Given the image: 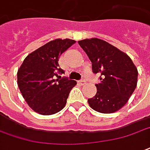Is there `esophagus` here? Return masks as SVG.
Listing matches in <instances>:
<instances>
[{
  "mask_svg": "<svg viewBox=\"0 0 150 150\" xmlns=\"http://www.w3.org/2000/svg\"><path fill=\"white\" fill-rule=\"evenodd\" d=\"M79 83H80L81 85H85V84L86 83V81L83 79H81V80L79 81Z\"/></svg>",
  "mask_w": 150,
  "mask_h": 150,
  "instance_id": "1",
  "label": "esophagus"
}]
</instances>
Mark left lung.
Masks as SVG:
<instances>
[{
	"instance_id": "left-lung-1",
	"label": "left lung",
	"mask_w": 150,
	"mask_h": 150,
	"mask_svg": "<svg viewBox=\"0 0 150 150\" xmlns=\"http://www.w3.org/2000/svg\"><path fill=\"white\" fill-rule=\"evenodd\" d=\"M91 61L92 71L100 74L97 93L88 99L95 111L112 114L125 106L136 88L137 69L126 53L101 39L78 41Z\"/></svg>"
}]
</instances>
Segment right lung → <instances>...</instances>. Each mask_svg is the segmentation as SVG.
Here are the masks:
<instances>
[{
	"label": "right lung",
	"instance_id": "1",
	"mask_svg": "<svg viewBox=\"0 0 150 150\" xmlns=\"http://www.w3.org/2000/svg\"><path fill=\"white\" fill-rule=\"evenodd\" d=\"M71 39H55L31 52L17 71V85L28 105L36 113L52 115L64 109L76 81L62 78L60 55L75 44ZM58 79L55 80V77Z\"/></svg>",
	"mask_w": 150,
	"mask_h": 150
}]
</instances>
